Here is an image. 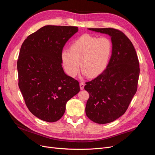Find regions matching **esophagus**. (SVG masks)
I'll return each instance as SVG.
<instances>
[{
    "label": "esophagus",
    "instance_id": "1",
    "mask_svg": "<svg viewBox=\"0 0 155 155\" xmlns=\"http://www.w3.org/2000/svg\"><path fill=\"white\" fill-rule=\"evenodd\" d=\"M84 86H85V84H84V82H80V87L81 90H82V89L84 88Z\"/></svg>",
    "mask_w": 155,
    "mask_h": 155
}]
</instances>
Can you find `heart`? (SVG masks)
<instances>
[{"instance_id":"1","label":"heart","mask_w":155,"mask_h":155,"mask_svg":"<svg viewBox=\"0 0 155 155\" xmlns=\"http://www.w3.org/2000/svg\"><path fill=\"white\" fill-rule=\"evenodd\" d=\"M112 45L109 38L84 34L73 41L69 51L64 50L61 60L67 74L75 77L81 69L85 75L94 77L106 68L112 53Z\"/></svg>"}]
</instances>
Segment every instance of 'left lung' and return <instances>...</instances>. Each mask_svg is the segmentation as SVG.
<instances>
[{
    "instance_id": "1",
    "label": "left lung",
    "mask_w": 155,
    "mask_h": 155,
    "mask_svg": "<svg viewBox=\"0 0 155 155\" xmlns=\"http://www.w3.org/2000/svg\"><path fill=\"white\" fill-rule=\"evenodd\" d=\"M111 37L112 51L101 74L84 88L89 94L85 113L91 120L107 124L123 116L137 91L140 63L134 47L123 32L114 28H88Z\"/></svg>"
}]
</instances>
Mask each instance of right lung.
I'll return each instance as SVG.
<instances>
[{"label":"right lung","mask_w":155,"mask_h":155,"mask_svg":"<svg viewBox=\"0 0 155 155\" xmlns=\"http://www.w3.org/2000/svg\"><path fill=\"white\" fill-rule=\"evenodd\" d=\"M76 26H45L23 42L17 62L19 87L29 111L42 120L61 118L68 101L80 91L78 81L65 74L61 53Z\"/></svg>","instance_id":"obj_1"}]
</instances>
